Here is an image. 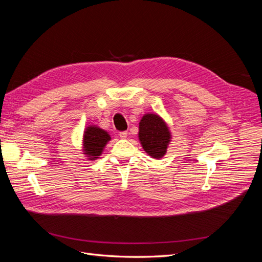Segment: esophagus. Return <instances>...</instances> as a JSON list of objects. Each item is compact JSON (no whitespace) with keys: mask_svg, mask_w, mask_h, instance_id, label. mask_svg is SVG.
<instances>
[{"mask_svg":"<svg viewBox=\"0 0 262 262\" xmlns=\"http://www.w3.org/2000/svg\"><path fill=\"white\" fill-rule=\"evenodd\" d=\"M119 137H120L121 139H125L126 137H128V132H126V131L119 132Z\"/></svg>","mask_w":262,"mask_h":262,"instance_id":"34e87169","label":"esophagus"}]
</instances>
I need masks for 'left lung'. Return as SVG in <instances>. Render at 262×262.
Wrapping results in <instances>:
<instances>
[{
  "instance_id": "left-lung-1",
  "label": "left lung",
  "mask_w": 262,
  "mask_h": 262,
  "mask_svg": "<svg viewBox=\"0 0 262 262\" xmlns=\"http://www.w3.org/2000/svg\"><path fill=\"white\" fill-rule=\"evenodd\" d=\"M139 139L145 152L154 158H162L170 141V132L161 117L143 116L139 125Z\"/></svg>"
}]
</instances>
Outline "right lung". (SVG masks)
I'll return each mask as SVG.
<instances>
[{
    "label": "right lung",
    "instance_id": "obj_1",
    "mask_svg": "<svg viewBox=\"0 0 262 262\" xmlns=\"http://www.w3.org/2000/svg\"><path fill=\"white\" fill-rule=\"evenodd\" d=\"M110 140L109 134L97 126H89L84 132V154L91 160L97 158Z\"/></svg>",
    "mask_w": 262,
    "mask_h": 262
}]
</instances>
